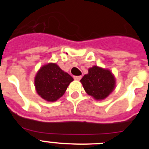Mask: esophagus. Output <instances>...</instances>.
Segmentation results:
<instances>
[{
    "label": "esophagus",
    "instance_id": "esophagus-1",
    "mask_svg": "<svg viewBox=\"0 0 149 149\" xmlns=\"http://www.w3.org/2000/svg\"><path fill=\"white\" fill-rule=\"evenodd\" d=\"M81 76H74V80H76V81H80L81 79Z\"/></svg>",
    "mask_w": 149,
    "mask_h": 149
}]
</instances>
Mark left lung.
Instances as JSON below:
<instances>
[{
    "label": "left lung",
    "instance_id": "8db88e82",
    "mask_svg": "<svg viewBox=\"0 0 149 149\" xmlns=\"http://www.w3.org/2000/svg\"><path fill=\"white\" fill-rule=\"evenodd\" d=\"M84 90L97 100L107 98L113 90L115 78L109 70L93 66L81 80Z\"/></svg>",
    "mask_w": 149,
    "mask_h": 149
}]
</instances>
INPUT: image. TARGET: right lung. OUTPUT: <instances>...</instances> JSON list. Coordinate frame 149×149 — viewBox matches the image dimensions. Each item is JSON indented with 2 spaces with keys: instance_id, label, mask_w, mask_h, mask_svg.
Returning <instances> with one entry per match:
<instances>
[{
  "instance_id": "1",
  "label": "right lung",
  "mask_w": 149,
  "mask_h": 149,
  "mask_svg": "<svg viewBox=\"0 0 149 149\" xmlns=\"http://www.w3.org/2000/svg\"><path fill=\"white\" fill-rule=\"evenodd\" d=\"M73 80L56 64L48 63L42 67L36 75V89L43 99L55 101L63 95Z\"/></svg>"
}]
</instances>
